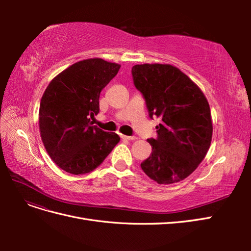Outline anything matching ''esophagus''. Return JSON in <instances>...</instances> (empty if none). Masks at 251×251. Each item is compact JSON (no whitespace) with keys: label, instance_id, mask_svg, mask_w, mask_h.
I'll list each match as a JSON object with an SVG mask.
<instances>
[{"label":"esophagus","instance_id":"obj_1","mask_svg":"<svg viewBox=\"0 0 251 251\" xmlns=\"http://www.w3.org/2000/svg\"><path fill=\"white\" fill-rule=\"evenodd\" d=\"M121 138L125 139V140H135L136 139L135 136H126V135L121 136Z\"/></svg>","mask_w":251,"mask_h":251}]
</instances>
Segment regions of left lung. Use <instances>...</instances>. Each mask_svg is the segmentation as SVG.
Masks as SVG:
<instances>
[{"instance_id":"left-lung-1","label":"left lung","mask_w":251,"mask_h":251,"mask_svg":"<svg viewBox=\"0 0 251 251\" xmlns=\"http://www.w3.org/2000/svg\"><path fill=\"white\" fill-rule=\"evenodd\" d=\"M134 86L146 100L149 116L160 117L156 138H149L151 155L142 171L159 184L188 177L210 147L209 104L187 75L171 65L144 64L132 68Z\"/></svg>"}]
</instances>
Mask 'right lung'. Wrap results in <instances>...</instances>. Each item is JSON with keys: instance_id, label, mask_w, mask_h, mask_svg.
Returning a JSON list of instances; mask_svg holds the SVG:
<instances>
[{"instance_id": "add662e5", "label": "right lung", "mask_w": 251, "mask_h": 251, "mask_svg": "<svg viewBox=\"0 0 251 251\" xmlns=\"http://www.w3.org/2000/svg\"><path fill=\"white\" fill-rule=\"evenodd\" d=\"M120 65L90 58L53 78L40 104V130L47 153L58 168L83 175L100 166L119 142L91 118L100 113V95L116 76Z\"/></svg>"}]
</instances>
